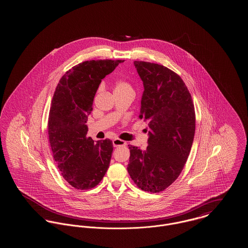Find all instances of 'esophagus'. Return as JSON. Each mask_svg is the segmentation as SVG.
Returning a JSON list of instances; mask_svg holds the SVG:
<instances>
[{
  "label": "esophagus",
  "instance_id": "esophagus-1",
  "mask_svg": "<svg viewBox=\"0 0 248 248\" xmlns=\"http://www.w3.org/2000/svg\"><path fill=\"white\" fill-rule=\"evenodd\" d=\"M113 143V146L114 147H119V146H125L126 145V142L122 140H119V139H114L112 140Z\"/></svg>",
  "mask_w": 248,
  "mask_h": 248
}]
</instances>
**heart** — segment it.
I'll return each mask as SVG.
<instances>
[{"label":"heart","instance_id":"1","mask_svg":"<svg viewBox=\"0 0 248 248\" xmlns=\"http://www.w3.org/2000/svg\"><path fill=\"white\" fill-rule=\"evenodd\" d=\"M115 90H132V87L127 82L119 81L115 85Z\"/></svg>","mask_w":248,"mask_h":248}]
</instances>
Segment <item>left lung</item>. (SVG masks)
<instances>
[{"label":"left lung","instance_id":"left-lung-1","mask_svg":"<svg viewBox=\"0 0 248 248\" xmlns=\"http://www.w3.org/2000/svg\"><path fill=\"white\" fill-rule=\"evenodd\" d=\"M143 82L140 118L148 124V147L129 145L127 171L135 184L148 192L169 187L189 157L195 133L191 95L182 79L165 66L134 61Z\"/></svg>","mask_w":248,"mask_h":248}]
</instances>
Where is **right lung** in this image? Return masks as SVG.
I'll return each instance as SVG.
<instances>
[{
  "mask_svg": "<svg viewBox=\"0 0 248 248\" xmlns=\"http://www.w3.org/2000/svg\"><path fill=\"white\" fill-rule=\"evenodd\" d=\"M121 62L124 60L80 63L61 77L54 93L48 118L49 142L62 177L75 189L94 188L109 166L112 141L94 143L86 136L85 124L101 80Z\"/></svg>",
  "mask_w": 248,
  "mask_h": 248,
  "instance_id": "add662e5",
  "label": "right lung"
}]
</instances>
